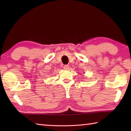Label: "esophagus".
Segmentation results:
<instances>
[{"label":"esophagus","mask_w":131,"mask_h":131,"mask_svg":"<svg viewBox=\"0 0 131 131\" xmlns=\"http://www.w3.org/2000/svg\"><path fill=\"white\" fill-rule=\"evenodd\" d=\"M69 68V66L68 65H65L63 66V69H64L68 70Z\"/></svg>","instance_id":"esophagus-1"}]
</instances>
